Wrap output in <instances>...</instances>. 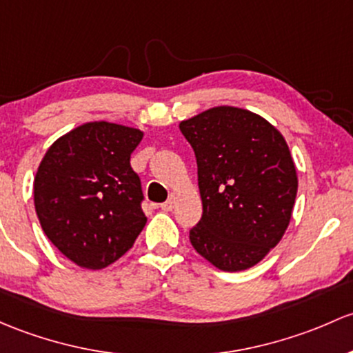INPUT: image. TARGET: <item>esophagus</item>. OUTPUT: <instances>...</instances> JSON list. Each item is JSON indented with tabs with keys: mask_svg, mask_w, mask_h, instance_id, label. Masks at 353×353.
<instances>
[{
	"mask_svg": "<svg viewBox=\"0 0 353 353\" xmlns=\"http://www.w3.org/2000/svg\"><path fill=\"white\" fill-rule=\"evenodd\" d=\"M174 206H176V196H174V194H170L169 199H167L165 203H162V205H161V208L164 211H172Z\"/></svg>",
	"mask_w": 353,
	"mask_h": 353,
	"instance_id": "1",
	"label": "esophagus"
}]
</instances>
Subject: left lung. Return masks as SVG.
Instances as JSON below:
<instances>
[{
  "label": "left lung",
  "mask_w": 353,
  "mask_h": 353,
  "mask_svg": "<svg viewBox=\"0 0 353 353\" xmlns=\"http://www.w3.org/2000/svg\"><path fill=\"white\" fill-rule=\"evenodd\" d=\"M198 164L201 220L189 230L199 255L236 272L283 239L298 176L279 132L252 111L218 106L179 125Z\"/></svg>",
  "instance_id": "8db88e82"
}]
</instances>
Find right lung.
<instances>
[{
  "mask_svg": "<svg viewBox=\"0 0 353 353\" xmlns=\"http://www.w3.org/2000/svg\"><path fill=\"white\" fill-rule=\"evenodd\" d=\"M143 133L92 121L54 142L33 184L42 230L69 261L103 269L125 255L147 223L130 155Z\"/></svg>",
  "mask_w": 353,
  "mask_h": 353,
  "instance_id": "obj_1",
  "label": "right lung"
}]
</instances>
